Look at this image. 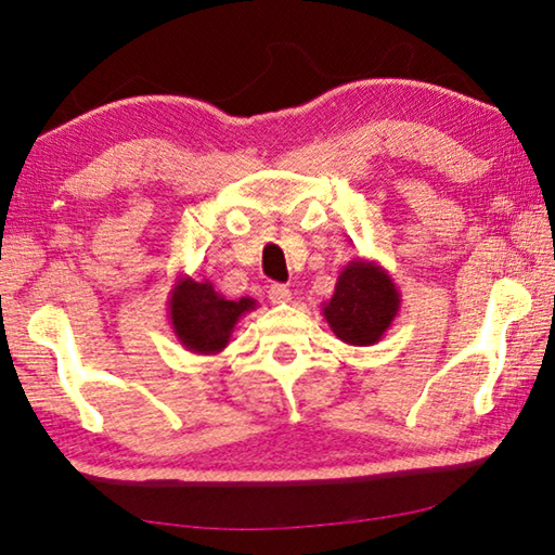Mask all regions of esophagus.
Here are the masks:
<instances>
[{"instance_id":"obj_1","label":"esophagus","mask_w":555,"mask_h":555,"mask_svg":"<svg viewBox=\"0 0 555 555\" xmlns=\"http://www.w3.org/2000/svg\"><path fill=\"white\" fill-rule=\"evenodd\" d=\"M269 300L274 306H284L291 300V291L284 286V284H274L269 288Z\"/></svg>"}]
</instances>
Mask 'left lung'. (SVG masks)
Instances as JSON below:
<instances>
[{"label":"left lung","mask_w":555,"mask_h":555,"mask_svg":"<svg viewBox=\"0 0 555 555\" xmlns=\"http://www.w3.org/2000/svg\"><path fill=\"white\" fill-rule=\"evenodd\" d=\"M401 294L379 261L357 257L347 264L323 304V318L337 340L354 347L379 343L399 315Z\"/></svg>","instance_id":"1"}]
</instances>
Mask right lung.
<instances>
[{"label":"right lung","mask_w":555,"mask_h":555,"mask_svg":"<svg viewBox=\"0 0 555 555\" xmlns=\"http://www.w3.org/2000/svg\"><path fill=\"white\" fill-rule=\"evenodd\" d=\"M166 304L173 335L193 354L222 352L240 318L257 308L255 298L228 300L210 281H195L185 274L176 279Z\"/></svg>","instance_id":"right-lung-1"}]
</instances>
